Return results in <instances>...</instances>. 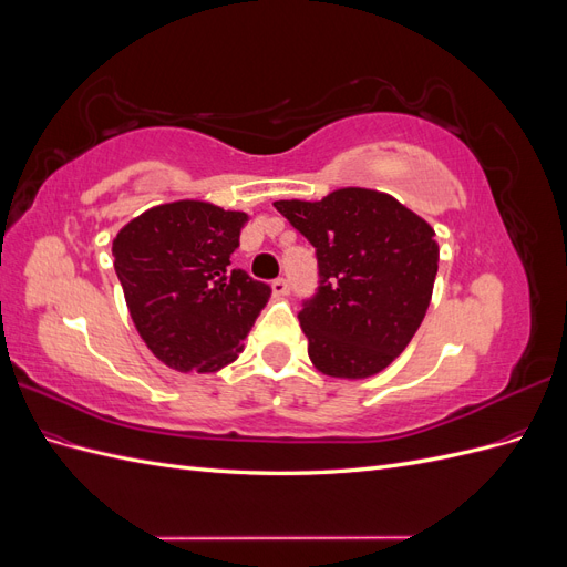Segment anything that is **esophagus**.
Returning <instances> with one entry per match:
<instances>
[{
  "label": "esophagus",
  "instance_id": "1",
  "mask_svg": "<svg viewBox=\"0 0 567 567\" xmlns=\"http://www.w3.org/2000/svg\"><path fill=\"white\" fill-rule=\"evenodd\" d=\"M288 290H290V286H288L286 279H274V281H271V293L277 296V298L288 296Z\"/></svg>",
  "mask_w": 567,
  "mask_h": 567
}]
</instances>
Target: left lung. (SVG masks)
Instances as JSON below:
<instances>
[{"label": "left lung", "mask_w": 567, "mask_h": 567, "mask_svg": "<svg viewBox=\"0 0 567 567\" xmlns=\"http://www.w3.org/2000/svg\"><path fill=\"white\" fill-rule=\"evenodd\" d=\"M274 208L317 248L319 293L298 315L312 364L348 381L388 369L431 305L435 229L398 198L362 186Z\"/></svg>", "instance_id": "8db88e82"}]
</instances>
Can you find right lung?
I'll return each mask as SVG.
<instances>
[{
	"label": "right lung",
	"instance_id": "obj_1",
	"mask_svg": "<svg viewBox=\"0 0 567 567\" xmlns=\"http://www.w3.org/2000/svg\"><path fill=\"white\" fill-rule=\"evenodd\" d=\"M248 219L241 210L184 198L148 208L113 238L130 317L165 367L213 373L244 352L271 293L231 267Z\"/></svg>",
	"mask_w": 567,
	"mask_h": 567
}]
</instances>
